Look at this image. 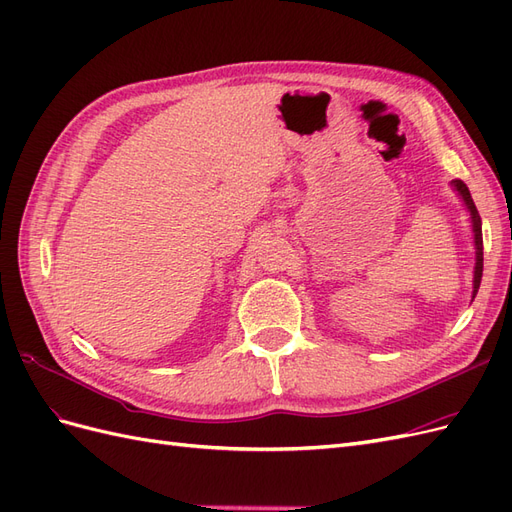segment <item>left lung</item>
<instances>
[{"mask_svg":"<svg viewBox=\"0 0 512 512\" xmlns=\"http://www.w3.org/2000/svg\"><path fill=\"white\" fill-rule=\"evenodd\" d=\"M451 188L457 192V196L463 200L468 213H470V224H472V235H474V250H476V262H474V277H472V301L480 288V277H483V224H480V215L476 211L474 200L470 196L468 185L461 179H453Z\"/></svg>","mask_w":512,"mask_h":512,"instance_id":"1","label":"left lung"}]
</instances>
